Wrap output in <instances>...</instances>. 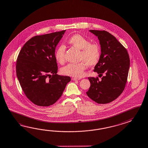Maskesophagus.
Wrapping results in <instances>:
<instances>
[{
	"mask_svg": "<svg viewBox=\"0 0 148 148\" xmlns=\"http://www.w3.org/2000/svg\"><path fill=\"white\" fill-rule=\"evenodd\" d=\"M73 81H79V80L80 79H77V78H74V77H73L72 79Z\"/></svg>",
	"mask_w": 148,
	"mask_h": 148,
	"instance_id": "1",
	"label": "esophagus"
}]
</instances>
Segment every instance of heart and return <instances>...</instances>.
<instances>
[{"label": "heart", "mask_w": 148, "mask_h": 148, "mask_svg": "<svg viewBox=\"0 0 148 148\" xmlns=\"http://www.w3.org/2000/svg\"><path fill=\"white\" fill-rule=\"evenodd\" d=\"M67 42L77 49L81 50L79 60L82 62L74 64L71 63L62 69V73L66 75L81 77L84 74L87 66L95 65L100 57V48L97 43H90L85 37L79 34H74L67 40ZM65 47L63 45L58 47L55 53L57 62L63 64L65 61Z\"/></svg>", "instance_id": "b5f03b06"}]
</instances>
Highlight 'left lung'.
I'll return each instance as SVG.
<instances>
[{"instance_id":"8db88e82","label":"left lung","mask_w":148,"mask_h":148,"mask_svg":"<svg viewBox=\"0 0 148 148\" xmlns=\"http://www.w3.org/2000/svg\"><path fill=\"white\" fill-rule=\"evenodd\" d=\"M90 32L98 36L101 46L100 59L94 72L104 74L101 80L89 77L90 87L86 94L99 104L112 102L121 95L127 82L130 65L126 49L115 36L106 31L91 30Z\"/></svg>"}]
</instances>
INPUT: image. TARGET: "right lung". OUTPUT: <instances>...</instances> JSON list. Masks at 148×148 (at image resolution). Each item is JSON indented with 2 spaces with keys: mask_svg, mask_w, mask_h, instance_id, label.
<instances>
[{
  "mask_svg": "<svg viewBox=\"0 0 148 148\" xmlns=\"http://www.w3.org/2000/svg\"><path fill=\"white\" fill-rule=\"evenodd\" d=\"M65 31L33 36L24 44L17 57V79L25 95L36 105L54 104L71 81L69 76L57 74L55 49Z\"/></svg>",
  "mask_w": 148,
  "mask_h": 148,
  "instance_id": "1",
  "label": "right lung"
}]
</instances>
